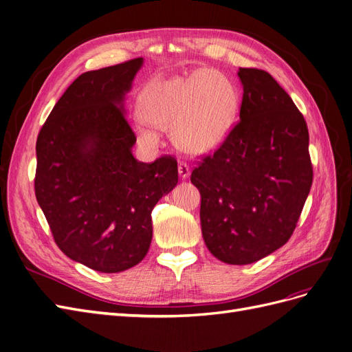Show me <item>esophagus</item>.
I'll return each instance as SVG.
<instances>
[{"instance_id": "esophagus-1", "label": "esophagus", "mask_w": 352, "mask_h": 352, "mask_svg": "<svg viewBox=\"0 0 352 352\" xmlns=\"http://www.w3.org/2000/svg\"><path fill=\"white\" fill-rule=\"evenodd\" d=\"M177 170H179V176L182 177V179H188L189 177V175H190V168H189V166L186 164V163H179V166H177Z\"/></svg>"}]
</instances>
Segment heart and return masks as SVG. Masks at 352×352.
I'll use <instances>...</instances> for the list:
<instances>
[{"instance_id":"heart-1","label":"heart","mask_w":352,"mask_h":352,"mask_svg":"<svg viewBox=\"0 0 352 352\" xmlns=\"http://www.w3.org/2000/svg\"><path fill=\"white\" fill-rule=\"evenodd\" d=\"M140 107L142 117L135 127L142 142L157 145L155 127H172L177 148L201 155L216 150L228 138L238 116L239 95L225 74L204 69L189 76L153 80L141 95Z\"/></svg>"}]
</instances>
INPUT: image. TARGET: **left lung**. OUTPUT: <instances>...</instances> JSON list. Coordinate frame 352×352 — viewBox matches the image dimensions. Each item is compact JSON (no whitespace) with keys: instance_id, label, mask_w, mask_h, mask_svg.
I'll return each mask as SVG.
<instances>
[{"instance_id":"1","label":"left lung","mask_w":352,"mask_h":352,"mask_svg":"<svg viewBox=\"0 0 352 352\" xmlns=\"http://www.w3.org/2000/svg\"><path fill=\"white\" fill-rule=\"evenodd\" d=\"M239 122L214 154L192 170L201 230L223 263L251 264L289 241L313 184L308 129L272 74L238 72Z\"/></svg>"}]
</instances>
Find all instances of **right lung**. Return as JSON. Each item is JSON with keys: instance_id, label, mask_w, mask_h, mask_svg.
Wrapping results in <instances>:
<instances>
[{"instance_id": "add662e5", "label": "right lung", "mask_w": 352, "mask_h": 352, "mask_svg": "<svg viewBox=\"0 0 352 352\" xmlns=\"http://www.w3.org/2000/svg\"><path fill=\"white\" fill-rule=\"evenodd\" d=\"M144 58L82 73L50 113L36 141L35 195L58 248L101 273L141 263L151 211L177 185L170 155L142 163L124 97Z\"/></svg>"}]
</instances>
